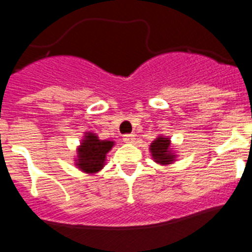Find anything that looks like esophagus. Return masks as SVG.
<instances>
[{"instance_id": "esophagus-1", "label": "esophagus", "mask_w": 252, "mask_h": 252, "mask_svg": "<svg viewBox=\"0 0 252 252\" xmlns=\"http://www.w3.org/2000/svg\"><path fill=\"white\" fill-rule=\"evenodd\" d=\"M124 141L126 142V144H132V142L135 141V135H132V133L124 135Z\"/></svg>"}]
</instances>
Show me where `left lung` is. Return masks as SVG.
<instances>
[{
    "instance_id": "1",
    "label": "left lung",
    "mask_w": 252,
    "mask_h": 252,
    "mask_svg": "<svg viewBox=\"0 0 252 252\" xmlns=\"http://www.w3.org/2000/svg\"><path fill=\"white\" fill-rule=\"evenodd\" d=\"M150 154L154 161L160 164V165H170L174 161H177V154L173 150L170 137L158 136L150 144Z\"/></svg>"
}]
</instances>
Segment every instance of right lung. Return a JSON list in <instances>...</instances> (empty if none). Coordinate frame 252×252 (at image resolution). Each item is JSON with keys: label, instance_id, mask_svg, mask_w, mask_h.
<instances>
[{"label": "right lung", "instance_id": "add662e5", "mask_svg": "<svg viewBox=\"0 0 252 252\" xmlns=\"http://www.w3.org/2000/svg\"><path fill=\"white\" fill-rule=\"evenodd\" d=\"M115 145V141L101 140L95 133L86 132L77 148L74 164L79 170L87 174H95L106 165L107 153Z\"/></svg>", "mask_w": 252, "mask_h": 252}]
</instances>
